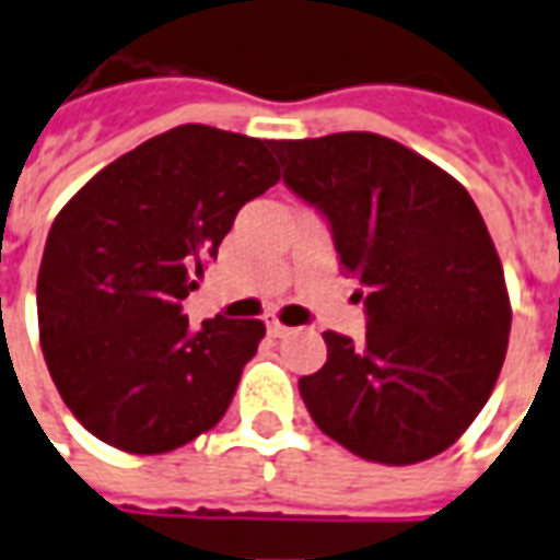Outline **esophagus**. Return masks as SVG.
Returning a JSON list of instances; mask_svg holds the SVG:
<instances>
[{
    "label": "esophagus",
    "mask_w": 560,
    "mask_h": 560,
    "mask_svg": "<svg viewBox=\"0 0 560 560\" xmlns=\"http://www.w3.org/2000/svg\"><path fill=\"white\" fill-rule=\"evenodd\" d=\"M265 327H268V334H271V336H285V334H289V327L280 325L277 318H271V322H265Z\"/></svg>",
    "instance_id": "34e87169"
}]
</instances>
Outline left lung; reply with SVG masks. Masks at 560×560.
<instances>
[{
	"mask_svg": "<svg viewBox=\"0 0 560 560\" xmlns=\"http://www.w3.org/2000/svg\"><path fill=\"white\" fill-rule=\"evenodd\" d=\"M283 183L325 218L360 277L365 336L327 330V363L298 381L313 422L377 464L440 455L502 372L511 304L464 185L375 132L271 141Z\"/></svg>",
	"mask_w": 560,
	"mask_h": 560,
	"instance_id": "8db88e82",
	"label": "left lung"
}]
</instances>
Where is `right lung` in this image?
<instances>
[{"mask_svg":"<svg viewBox=\"0 0 560 560\" xmlns=\"http://www.w3.org/2000/svg\"><path fill=\"white\" fill-rule=\"evenodd\" d=\"M280 179L271 141L185 124L103 167L61 209L37 275L46 369L103 443L162 455L221 422L265 325L183 301L238 209Z\"/></svg>","mask_w":560,"mask_h":560,"instance_id":"1","label":"right lung"}]
</instances>
